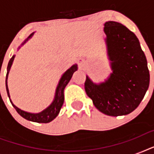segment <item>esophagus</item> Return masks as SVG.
<instances>
[{
  "label": "esophagus",
  "mask_w": 154,
  "mask_h": 154,
  "mask_svg": "<svg viewBox=\"0 0 154 154\" xmlns=\"http://www.w3.org/2000/svg\"><path fill=\"white\" fill-rule=\"evenodd\" d=\"M77 61H78V64H79L80 65H82V60L81 59V58H79V59H77Z\"/></svg>",
  "instance_id": "34e87169"
}]
</instances>
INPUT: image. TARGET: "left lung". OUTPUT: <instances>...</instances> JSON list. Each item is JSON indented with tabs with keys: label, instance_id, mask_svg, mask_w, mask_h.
Wrapping results in <instances>:
<instances>
[{
	"label": "left lung",
	"instance_id": "left-lung-1",
	"mask_svg": "<svg viewBox=\"0 0 154 154\" xmlns=\"http://www.w3.org/2000/svg\"><path fill=\"white\" fill-rule=\"evenodd\" d=\"M104 25L112 72L100 84L86 76L85 89L103 113L112 117L129 114L140 105L149 88L147 60L137 37L129 29L116 21Z\"/></svg>",
	"mask_w": 154,
	"mask_h": 154
}]
</instances>
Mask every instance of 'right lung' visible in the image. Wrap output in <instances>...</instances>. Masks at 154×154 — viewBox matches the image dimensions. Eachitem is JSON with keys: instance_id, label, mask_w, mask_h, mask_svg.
<instances>
[{"instance_id": "add662e5", "label": "right lung", "mask_w": 154, "mask_h": 154, "mask_svg": "<svg viewBox=\"0 0 154 154\" xmlns=\"http://www.w3.org/2000/svg\"><path fill=\"white\" fill-rule=\"evenodd\" d=\"M33 34H34V32L31 33V34L28 37L27 39H25V42L20 45V46H22L23 45L25 44L30 38H32ZM20 46H19L18 49H20ZM14 57H15V55H13V57H12V58L9 60V61H8V67H7V74H6L5 80L6 90H7V94H8V97H9L10 102L12 103V105H13V106L14 107V109L17 110V112L21 117H24L25 119L28 120V121H31V122H37V123H49V122H52V121H53L54 118H56V117L57 116L59 112H60V109L62 107L63 103H64V89H65V86L67 85L68 83L69 82L70 79L72 78V74H73V72L77 70V65H76V64L72 65V66H71V67H70L69 69L62 75V77H60V81H59V83H58L57 85V89H56L54 100H53V102L51 103V105H49V107H47L45 109L42 111L41 112H38V113H31V112H25V111H23V110H21L20 109L17 107L16 105H13L10 99L7 79H8V72H9V70H10V68L11 66H12V65H13Z\"/></svg>"}]
</instances>
